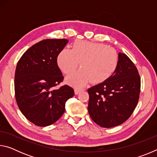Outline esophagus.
Segmentation results:
<instances>
[{
    "mask_svg": "<svg viewBox=\"0 0 157 157\" xmlns=\"http://www.w3.org/2000/svg\"><path fill=\"white\" fill-rule=\"evenodd\" d=\"M82 90L83 89H79V88H76L75 89V94H76V95H78V94H79V93H80Z\"/></svg>",
    "mask_w": 157,
    "mask_h": 157,
    "instance_id": "obj_1",
    "label": "esophagus"
}]
</instances>
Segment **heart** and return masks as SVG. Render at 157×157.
<instances>
[{"label":"heart","instance_id":"heart-1","mask_svg":"<svg viewBox=\"0 0 157 157\" xmlns=\"http://www.w3.org/2000/svg\"><path fill=\"white\" fill-rule=\"evenodd\" d=\"M81 62L82 69L68 79L77 86H82L91 80L100 84L116 73L119 65L118 53L112 48L100 43L78 41L72 50L63 49L57 57L59 68L66 75L75 71Z\"/></svg>","mask_w":157,"mask_h":157}]
</instances>
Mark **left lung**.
<instances>
[{
  "instance_id": "obj_1",
  "label": "left lung",
  "mask_w": 157,
  "mask_h": 157,
  "mask_svg": "<svg viewBox=\"0 0 157 157\" xmlns=\"http://www.w3.org/2000/svg\"><path fill=\"white\" fill-rule=\"evenodd\" d=\"M119 65L107 80L89 89L88 111L93 121L102 127L119 125L136 108L140 92L139 71L132 60L119 53Z\"/></svg>"
}]
</instances>
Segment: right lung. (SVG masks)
<instances>
[{
  "mask_svg": "<svg viewBox=\"0 0 157 157\" xmlns=\"http://www.w3.org/2000/svg\"><path fill=\"white\" fill-rule=\"evenodd\" d=\"M66 39H45L25 51L17 63L14 76L18 107L31 123L46 127L59 120L66 100L74 95L68 85L54 88L63 80L57 57L65 47Z\"/></svg>",
  "mask_w": 157,
  "mask_h": 157,
  "instance_id": "right-lung-1",
  "label": "right lung"
}]
</instances>
